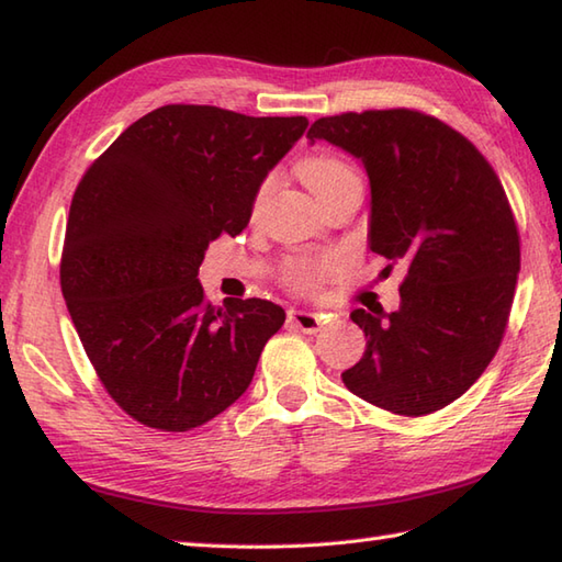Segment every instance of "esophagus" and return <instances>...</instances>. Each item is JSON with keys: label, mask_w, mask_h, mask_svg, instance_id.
Segmentation results:
<instances>
[{"label": "esophagus", "mask_w": 562, "mask_h": 562, "mask_svg": "<svg viewBox=\"0 0 562 562\" xmlns=\"http://www.w3.org/2000/svg\"><path fill=\"white\" fill-rule=\"evenodd\" d=\"M288 321L304 333H318L321 326H324V316L314 314V312H304V308H290Z\"/></svg>", "instance_id": "34e87169"}]
</instances>
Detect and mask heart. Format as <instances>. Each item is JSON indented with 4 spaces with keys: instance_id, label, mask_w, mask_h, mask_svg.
<instances>
[{
    "instance_id": "b5f03b06",
    "label": "heart",
    "mask_w": 562,
    "mask_h": 562,
    "mask_svg": "<svg viewBox=\"0 0 562 562\" xmlns=\"http://www.w3.org/2000/svg\"><path fill=\"white\" fill-rule=\"evenodd\" d=\"M300 173L304 178V183L312 188V193L318 198V195H324L328 188H333L338 181H342V178L352 176V169L348 164L336 159V157H314V159H306L300 166ZM266 193H268V183L260 188L258 202L266 198ZM336 270H338L336 258L296 260V262H292L290 270H288V282L300 292H316V290H321V284H324Z\"/></svg>"
}]
</instances>
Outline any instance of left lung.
Instances as JSON below:
<instances>
[{
    "label": "left lung",
    "instance_id": "left-lung-1",
    "mask_svg": "<svg viewBox=\"0 0 562 562\" xmlns=\"http://www.w3.org/2000/svg\"><path fill=\"white\" fill-rule=\"evenodd\" d=\"M306 137L364 166L369 248L405 266L396 312L350 314L367 350L345 386L398 415L445 408L491 364L515 300L519 234L503 183L457 130L408 109L318 117Z\"/></svg>",
    "mask_w": 562,
    "mask_h": 562
}]
</instances>
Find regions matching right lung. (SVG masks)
<instances>
[{
    "mask_svg": "<svg viewBox=\"0 0 562 562\" xmlns=\"http://www.w3.org/2000/svg\"><path fill=\"white\" fill-rule=\"evenodd\" d=\"M308 121L161 105L91 164L71 198L59 284L101 384L137 423L186 432L229 408L284 324L268 300L205 302L210 241L248 226Z\"/></svg>",
    "mask_w": 562,
    "mask_h": 562,
    "instance_id": "obj_1",
    "label": "right lung"
}]
</instances>
